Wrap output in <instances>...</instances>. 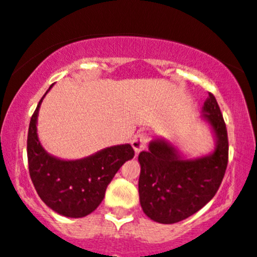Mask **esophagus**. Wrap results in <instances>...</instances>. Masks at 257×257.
<instances>
[{
  "mask_svg": "<svg viewBox=\"0 0 257 257\" xmlns=\"http://www.w3.org/2000/svg\"><path fill=\"white\" fill-rule=\"evenodd\" d=\"M147 143H149V134H147L146 132L140 131L134 135V138H133L132 146L133 149L135 150V152L139 153L140 151H143V150L146 149Z\"/></svg>",
  "mask_w": 257,
  "mask_h": 257,
  "instance_id": "1",
  "label": "esophagus"
}]
</instances>
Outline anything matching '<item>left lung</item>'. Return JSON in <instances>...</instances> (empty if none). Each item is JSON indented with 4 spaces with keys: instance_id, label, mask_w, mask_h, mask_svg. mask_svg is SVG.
I'll list each match as a JSON object with an SVG mask.
<instances>
[{
    "instance_id": "obj_1",
    "label": "left lung",
    "mask_w": 257,
    "mask_h": 257,
    "mask_svg": "<svg viewBox=\"0 0 257 257\" xmlns=\"http://www.w3.org/2000/svg\"><path fill=\"white\" fill-rule=\"evenodd\" d=\"M203 118L213 128L216 146L213 153L185 159L166 140L150 143L139 155L140 204L150 219L175 223L187 219L210 202L219 190L228 162V138L222 113L211 93L203 106Z\"/></svg>"
}]
</instances>
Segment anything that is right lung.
I'll list each match as a JSON object with an SVG mask.
<instances>
[{
    "mask_svg": "<svg viewBox=\"0 0 257 257\" xmlns=\"http://www.w3.org/2000/svg\"><path fill=\"white\" fill-rule=\"evenodd\" d=\"M46 94L38 102L29 125L28 162L32 184L40 198L55 213L75 219L87 216L102 202L107 185L119 168L134 157V150L125 144L76 161L53 157L46 152L37 137L38 110Z\"/></svg>",
    "mask_w": 257,
    "mask_h": 257,
    "instance_id": "right-lung-1",
    "label": "right lung"
}]
</instances>
